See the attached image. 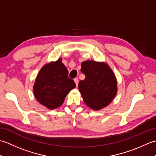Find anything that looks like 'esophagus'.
Returning a JSON list of instances; mask_svg holds the SVG:
<instances>
[{"label": "esophagus", "mask_w": 156, "mask_h": 156, "mask_svg": "<svg viewBox=\"0 0 156 156\" xmlns=\"http://www.w3.org/2000/svg\"><path fill=\"white\" fill-rule=\"evenodd\" d=\"M74 82H75V84H76V87H77L78 86V79L76 78H74Z\"/></svg>", "instance_id": "esophagus-1"}]
</instances>
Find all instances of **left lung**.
<instances>
[{
  "label": "left lung",
  "mask_w": 156,
  "mask_h": 156,
  "mask_svg": "<svg viewBox=\"0 0 156 156\" xmlns=\"http://www.w3.org/2000/svg\"><path fill=\"white\" fill-rule=\"evenodd\" d=\"M85 79L80 80L78 88L88 107L100 110L107 107L117 92V82L107 63L87 60L81 64Z\"/></svg>",
  "instance_id": "obj_1"
}]
</instances>
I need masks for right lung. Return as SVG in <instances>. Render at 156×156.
I'll list each match as a JSON object with an SVG mask.
<instances>
[{
    "instance_id": "1",
    "label": "right lung",
    "mask_w": 156,
    "mask_h": 156,
    "mask_svg": "<svg viewBox=\"0 0 156 156\" xmlns=\"http://www.w3.org/2000/svg\"><path fill=\"white\" fill-rule=\"evenodd\" d=\"M75 87L74 81L68 78V69L59 58L43 66L35 79L34 93L39 103L52 110L60 107Z\"/></svg>"
}]
</instances>
